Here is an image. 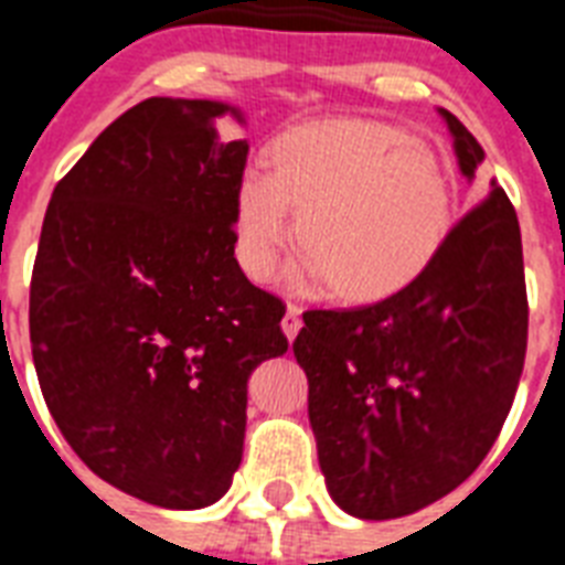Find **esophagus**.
I'll return each instance as SVG.
<instances>
[{
  "instance_id": "34e87169",
  "label": "esophagus",
  "mask_w": 565,
  "mask_h": 565,
  "mask_svg": "<svg viewBox=\"0 0 565 565\" xmlns=\"http://www.w3.org/2000/svg\"><path fill=\"white\" fill-rule=\"evenodd\" d=\"M281 328H284V334H287V340H296V334H299V328H301L299 305H290V308H287V313H284L281 319Z\"/></svg>"
}]
</instances>
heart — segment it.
Wrapping results in <instances>:
<instances>
[{"instance_id":"b5f03b06","label":"heart","mask_w":565,"mask_h":565,"mask_svg":"<svg viewBox=\"0 0 565 565\" xmlns=\"http://www.w3.org/2000/svg\"><path fill=\"white\" fill-rule=\"evenodd\" d=\"M248 167L234 190V257L266 281L299 234L301 287L345 301L390 299L419 281L455 228V181L434 146L363 117L308 122ZM292 203L297 222H291Z\"/></svg>"}]
</instances>
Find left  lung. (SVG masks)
I'll use <instances>...</instances> for the list:
<instances>
[{"mask_svg": "<svg viewBox=\"0 0 565 565\" xmlns=\"http://www.w3.org/2000/svg\"><path fill=\"white\" fill-rule=\"evenodd\" d=\"M439 114L475 179L481 143ZM525 349L522 234L492 188L419 281L375 305L305 313L292 352L331 499L358 519H398L457 490L501 434Z\"/></svg>", "mask_w": 565, "mask_h": 565, "instance_id": "left-lung-1", "label": "left lung"}]
</instances>
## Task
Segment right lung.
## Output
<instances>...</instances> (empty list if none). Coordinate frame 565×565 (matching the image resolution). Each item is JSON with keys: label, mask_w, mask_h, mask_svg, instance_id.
I'll list each match as a JSON object with an SVG mask.
<instances>
[{"label": "right lung", "mask_w": 565, "mask_h": 565, "mask_svg": "<svg viewBox=\"0 0 565 565\" xmlns=\"http://www.w3.org/2000/svg\"><path fill=\"white\" fill-rule=\"evenodd\" d=\"M225 110L152 96L114 119L57 181L31 273L52 419L102 481L158 508L228 490L248 375L290 345L284 301L234 257L248 143L220 140Z\"/></svg>", "instance_id": "1"}]
</instances>
